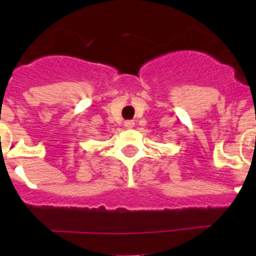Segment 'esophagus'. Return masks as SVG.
I'll use <instances>...</instances> for the list:
<instances>
[{"label":"esophagus","instance_id":"esophagus-1","mask_svg":"<svg viewBox=\"0 0 256 256\" xmlns=\"http://www.w3.org/2000/svg\"><path fill=\"white\" fill-rule=\"evenodd\" d=\"M134 125H135V122H134V121H126L125 122L126 128H134Z\"/></svg>","mask_w":256,"mask_h":256}]
</instances>
